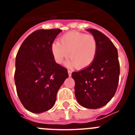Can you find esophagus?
I'll return each mask as SVG.
<instances>
[{
  "label": "esophagus",
  "instance_id": "1",
  "mask_svg": "<svg viewBox=\"0 0 135 135\" xmlns=\"http://www.w3.org/2000/svg\"><path fill=\"white\" fill-rule=\"evenodd\" d=\"M68 74H69V76H71V74H72V72L71 71H68Z\"/></svg>",
  "mask_w": 135,
  "mask_h": 135
}]
</instances>
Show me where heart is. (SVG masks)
<instances>
[{"label": "heart", "instance_id": "b5f03b06", "mask_svg": "<svg viewBox=\"0 0 135 135\" xmlns=\"http://www.w3.org/2000/svg\"><path fill=\"white\" fill-rule=\"evenodd\" d=\"M59 42H54L50 47L55 61L61 64L66 57H71L65 63L66 66L80 69L90 66L94 61L97 54V43L92 35L78 31H70L59 38Z\"/></svg>", "mask_w": 135, "mask_h": 135}]
</instances>
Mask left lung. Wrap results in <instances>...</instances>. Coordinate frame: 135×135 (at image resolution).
<instances>
[{
    "mask_svg": "<svg viewBox=\"0 0 135 135\" xmlns=\"http://www.w3.org/2000/svg\"><path fill=\"white\" fill-rule=\"evenodd\" d=\"M87 31L95 38L97 54L92 63L72 73L78 102L87 109L104 107L114 96L118 84L120 64L118 50L111 40L93 28Z\"/></svg>",
    "mask_w": 135,
    "mask_h": 135,
    "instance_id": "obj_1",
    "label": "left lung"
}]
</instances>
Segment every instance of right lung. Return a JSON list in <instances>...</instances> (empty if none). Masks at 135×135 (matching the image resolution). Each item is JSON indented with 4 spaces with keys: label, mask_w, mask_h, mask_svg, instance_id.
<instances>
[{
    "label": "right lung",
    "mask_w": 135,
    "mask_h": 135,
    "mask_svg": "<svg viewBox=\"0 0 135 135\" xmlns=\"http://www.w3.org/2000/svg\"><path fill=\"white\" fill-rule=\"evenodd\" d=\"M61 29H41L32 33L19 49L15 82L24 108L41 113L55 105L57 93L69 77L66 69L56 63L50 47Z\"/></svg>",
    "instance_id": "1"
}]
</instances>
